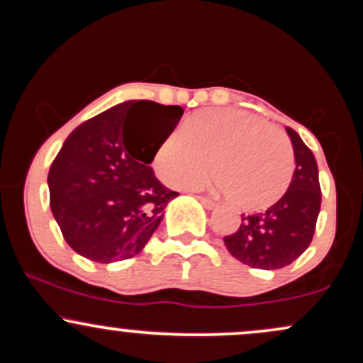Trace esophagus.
Here are the masks:
<instances>
[{
	"mask_svg": "<svg viewBox=\"0 0 363 363\" xmlns=\"http://www.w3.org/2000/svg\"><path fill=\"white\" fill-rule=\"evenodd\" d=\"M198 199L201 201V205L206 208V210H213V208L216 206L215 201H211L210 198H205V196H198Z\"/></svg>",
	"mask_w": 363,
	"mask_h": 363,
	"instance_id": "esophagus-1",
	"label": "esophagus"
}]
</instances>
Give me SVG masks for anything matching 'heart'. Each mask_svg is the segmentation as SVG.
I'll use <instances>...</instances> for the list:
<instances>
[{
  "label": "heart",
  "mask_w": 363,
  "mask_h": 363,
  "mask_svg": "<svg viewBox=\"0 0 363 363\" xmlns=\"http://www.w3.org/2000/svg\"><path fill=\"white\" fill-rule=\"evenodd\" d=\"M213 186L244 211L269 208L289 189L294 152L280 129L240 109H205L172 129L155 150L158 177L174 187Z\"/></svg>",
  "instance_id": "heart-1"
}]
</instances>
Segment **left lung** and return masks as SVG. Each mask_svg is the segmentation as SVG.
<instances>
[{"label": "left lung", "instance_id": "left-lung-1", "mask_svg": "<svg viewBox=\"0 0 363 363\" xmlns=\"http://www.w3.org/2000/svg\"><path fill=\"white\" fill-rule=\"evenodd\" d=\"M295 155V172L286 193L266 211L242 215L235 234L223 237L228 252L244 264L280 269L309 247L320 210L319 170L314 153L286 128Z\"/></svg>", "mask_w": 363, "mask_h": 363}]
</instances>
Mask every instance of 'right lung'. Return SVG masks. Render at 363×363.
Wrapping results in <instances>:
<instances>
[{
    "label": "right lung",
    "instance_id": "add662e5",
    "mask_svg": "<svg viewBox=\"0 0 363 363\" xmlns=\"http://www.w3.org/2000/svg\"><path fill=\"white\" fill-rule=\"evenodd\" d=\"M184 109L126 101L80 124L54 158L48 186L62 237L80 256L114 262L147 245L179 193L150 164Z\"/></svg>",
    "mask_w": 363,
    "mask_h": 363
}]
</instances>
